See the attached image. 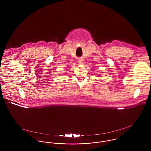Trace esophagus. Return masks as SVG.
I'll return each instance as SVG.
<instances>
[{"instance_id": "esophagus-1", "label": "esophagus", "mask_w": 151, "mask_h": 151, "mask_svg": "<svg viewBox=\"0 0 151 151\" xmlns=\"http://www.w3.org/2000/svg\"><path fill=\"white\" fill-rule=\"evenodd\" d=\"M78 62H79V63H80V64H82V63H83V60L82 59H79V60H78Z\"/></svg>"}]
</instances>
